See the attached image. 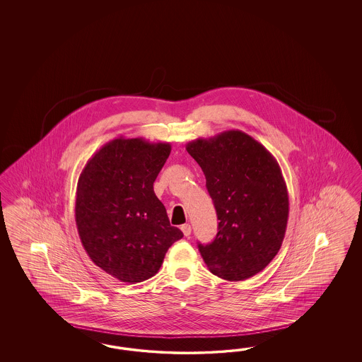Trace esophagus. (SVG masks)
<instances>
[{"mask_svg": "<svg viewBox=\"0 0 362 362\" xmlns=\"http://www.w3.org/2000/svg\"><path fill=\"white\" fill-rule=\"evenodd\" d=\"M180 230H183L185 236H189V235H191V226H189V224H183V226L180 227Z\"/></svg>", "mask_w": 362, "mask_h": 362, "instance_id": "34e87169", "label": "esophagus"}]
</instances>
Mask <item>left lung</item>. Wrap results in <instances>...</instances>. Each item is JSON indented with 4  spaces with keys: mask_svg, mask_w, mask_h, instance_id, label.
I'll list each match as a JSON object with an SVG mask.
<instances>
[{
    "mask_svg": "<svg viewBox=\"0 0 362 362\" xmlns=\"http://www.w3.org/2000/svg\"><path fill=\"white\" fill-rule=\"evenodd\" d=\"M202 167L218 215V233L197 243L209 271L228 281L259 274L284 240L289 202L274 156L245 132H223L187 144Z\"/></svg>",
    "mask_w": 362,
    "mask_h": 362,
    "instance_id": "obj_1",
    "label": "left lung"
}]
</instances>
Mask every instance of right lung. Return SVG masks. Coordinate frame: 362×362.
<instances>
[{
  "instance_id": "obj_1",
  "label": "right lung",
  "mask_w": 362,
  "mask_h": 362,
  "mask_svg": "<svg viewBox=\"0 0 362 362\" xmlns=\"http://www.w3.org/2000/svg\"><path fill=\"white\" fill-rule=\"evenodd\" d=\"M170 153V143L118 138L105 144L79 176L81 241L99 268L123 283L153 277L167 250L183 238L153 192Z\"/></svg>"
}]
</instances>
